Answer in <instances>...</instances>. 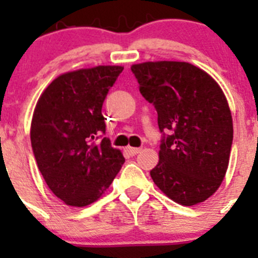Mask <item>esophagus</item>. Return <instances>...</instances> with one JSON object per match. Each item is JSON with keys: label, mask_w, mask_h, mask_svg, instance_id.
Returning <instances> with one entry per match:
<instances>
[{"label": "esophagus", "mask_w": 258, "mask_h": 258, "mask_svg": "<svg viewBox=\"0 0 258 258\" xmlns=\"http://www.w3.org/2000/svg\"><path fill=\"white\" fill-rule=\"evenodd\" d=\"M126 151L130 153L131 156L137 155V153L141 152V148H136V147H126Z\"/></svg>", "instance_id": "34e87169"}]
</instances>
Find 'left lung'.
<instances>
[{
    "instance_id": "left-lung-1",
    "label": "left lung",
    "mask_w": 258,
    "mask_h": 258,
    "mask_svg": "<svg viewBox=\"0 0 258 258\" xmlns=\"http://www.w3.org/2000/svg\"><path fill=\"white\" fill-rule=\"evenodd\" d=\"M131 70L140 92L155 105L160 131H171L150 172L153 182L182 206L206 201L225 178L233 140L232 114L222 88L188 62H142Z\"/></svg>"
}]
</instances>
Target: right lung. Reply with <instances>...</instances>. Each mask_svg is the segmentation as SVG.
Listing matches in <instances>:
<instances>
[{"instance_id": "1", "label": "right lung", "mask_w": 258, "mask_h": 258, "mask_svg": "<svg viewBox=\"0 0 258 258\" xmlns=\"http://www.w3.org/2000/svg\"><path fill=\"white\" fill-rule=\"evenodd\" d=\"M122 66L66 72L43 90L31 122L36 162L52 194L67 206L97 201L124 162L105 134L102 105Z\"/></svg>"}]
</instances>
